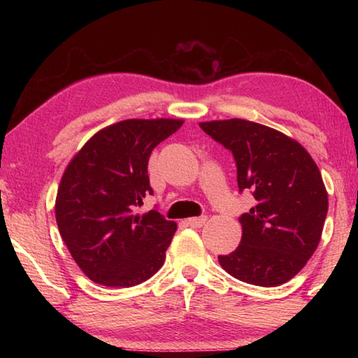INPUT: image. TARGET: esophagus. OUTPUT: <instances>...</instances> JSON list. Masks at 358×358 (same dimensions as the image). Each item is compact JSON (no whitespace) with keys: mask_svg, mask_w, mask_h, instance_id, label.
<instances>
[{"mask_svg":"<svg viewBox=\"0 0 358 358\" xmlns=\"http://www.w3.org/2000/svg\"><path fill=\"white\" fill-rule=\"evenodd\" d=\"M208 217L207 216H199V217H189V220H186V224L191 227H202L205 222H207Z\"/></svg>","mask_w":358,"mask_h":358,"instance_id":"obj_1","label":"esophagus"}]
</instances>
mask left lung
Segmentation results:
<instances>
[{
  "label": "left lung",
  "mask_w": 358,
  "mask_h": 358,
  "mask_svg": "<svg viewBox=\"0 0 358 358\" xmlns=\"http://www.w3.org/2000/svg\"><path fill=\"white\" fill-rule=\"evenodd\" d=\"M199 126L232 151L238 189L256 199L238 217V248L217 260L240 281L281 286L306 265L322 235L329 196L319 167L299 142L268 126L240 118Z\"/></svg>",
  "instance_id": "obj_1"
}]
</instances>
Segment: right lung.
<instances>
[{"label": "right lung", "instance_id": "1", "mask_svg": "<svg viewBox=\"0 0 358 358\" xmlns=\"http://www.w3.org/2000/svg\"><path fill=\"white\" fill-rule=\"evenodd\" d=\"M183 120H124L101 129L72 157L58 186L55 216L72 259L90 280L132 287L166 260L177 230L157 210L136 215L147 194L151 151Z\"/></svg>", "mask_w": 358, "mask_h": 358}]
</instances>
